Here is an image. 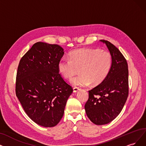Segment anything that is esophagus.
<instances>
[{"mask_svg":"<svg viewBox=\"0 0 146 146\" xmlns=\"http://www.w3.org/2000/svg\"><path fill=\"white\" fill-rule=\"evenodd\" d=\"M80 88L79 87H73V90H74V92H78V90H80Z\"/></svg>","mask_w":146,"mask_h":146,"instance_id":"34e87169","label":"esophagus"}]
</instances>
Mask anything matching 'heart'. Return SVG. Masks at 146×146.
Wrapping results in <instances>:
<instances>
[{
    "instance_id": "1",
    "label": "heart",
    "mask_w": 146,
    "mask_h": 146,
    "mask_svg": "<svg viewBox=\"0 0 146 146\" xmlns=\"http://www.w3.org/2000/svg\"><path fill=\"white\" fill-rule=\"evenodd\" d=\"M112 55L107 50L84 48L71 51L69 59L62 58L58 71L65 78H71L80 69V74L71 80L74 86H86L90 83L98 84L106 78L111 69Z\"/></svg>"
}]
</instances>
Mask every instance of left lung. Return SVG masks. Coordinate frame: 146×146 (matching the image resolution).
Returning <instances> with one entry per match:
<instances>
[{"label": "left lung", "mask_w": 146, "mask_h": 146, "mask_svg": "<svg viewBox=\"0 0 146 146\" xmlns=\"http://www.w3.org/2000/svg\"><path fill=\"white\" fill-rule=\"evenodd\" d=\"M104 42L112 55L113 63L108 76L89 91L84 108L87 117L98 125H106L120 114L129 93L127 63L119 50L108 40Z\"/></svg>", "instance_id": "1"}]
</instances>
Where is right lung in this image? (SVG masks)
Instances as JSON below:
<instances>
[{"instance_id":"right-lung-1","label":"right lung","mask_w":146,"mask_h":146,"mask_svg":"<svg viewBox=\"0 0 146 146\" xmlns=\"http://www.w3.org/2000/svg\"><path fill=\"white\" fill-rule=\"evenodd\" d=\"M63 54L59 45L38 42L19 64L16 96L27 115L42 126L53 127L59 123L73 92L58 71V63Z\"/></svg>"}]
</instances>
